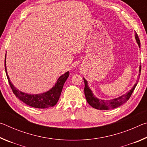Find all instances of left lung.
<instances>
[{
  "mask_svg": "<svg viewBox=\"0 0 147 147\" xmlns=\"http://www.w3.org/2000/svg\"><path fill=\"white\" fill-rule=\"evenodd\" d=\"M135 38L136 40L138 43L139 47H140V40L138 36V34L136 32L135 33ZM141 65L139 66V73H141ZM139 76H140V74H139ZM84 84H85V88H84V93H85V96L86 98L87 102L89 103L90 106H91L93 108L97 109H113L117 107L120 106L122 104L126 102L128 100L132 94L133 91L135 88L137 86V84H136L132 88V89L128 91L127 93L123 94L119 97L117 98L112 99V100H101V99H98L94 96L93 93H92V91L90 89H89L88 82L84 78Z\"/></svg>",
  "mask_w": 147,
  "mask_h": 147,
  "instance_id": "1",
  "label": "left lung"
}]
</instances>
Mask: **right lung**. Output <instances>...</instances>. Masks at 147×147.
I'll use <instances>...</instances> for the list:
<instances>
[{"instance_id": "1", "label": "right lung", "mask_w": 147, "mask_h": 147, "mask_svg": "<svg viewBox=\"0 0 147 147\" xmlns=\"http://www.w3.org/2000/svg\"><path fill=\"white\" fill-rule=\"evenodd\" d=\"M5 71H6V76L8 78V80L9 86L13 91L14 93L17 98L20 100L23 101L24 103H25L27 105L31 107H34L36 108H48L50 107H53L55 106L57 102L58 101L59 96L61 93L63 86L64 83L65 82L67 79L68 78L69 75V72H67L63 75H61L57 80V82L55 85L53 86V88L50 89L49 91L45 92V93L37 94H31L24 93L23 92H21L17 89L16 87H14L13 84L9 80V78L7 73L6 70V56H5Z\"/></svg>"}]
</instances>
